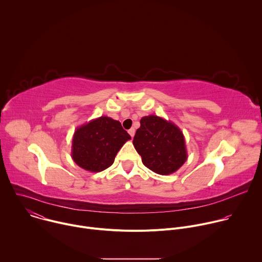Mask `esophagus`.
<instances>
[{"label":"esophagus","instance_id":"obj_1","mask_svg":"<svg viewBox=\"0 0 262 262\" xmlns=\"http://www.w3.org/2000/svg\"><path fill=\"white\" fill-rule=\"evenodd\" d=\"M135 133H136V129L133 127V128H130L129 130H128V134L130 135V137L132 138H134V136H135Z\"/></svg>","mask_w":262,"mask_h":262}]
</instances>
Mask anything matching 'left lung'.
Returning <instances> with one entry per match:
<instances>
[{
  "label": "left lung",
  "mask_w": 262,
  "mask_h": 262,
  "mask_svg": "<svg viewBox=\"0 0 262 262\" xmlns=\"http://www.w3.org/2000/svg\"><path fill=\"white\" fill-rule=\"evenodd\" d=\"M133 144L145 167L160 175L177 171L188 159L180 128L171 121L149 115L140 120Z\"/></svg>",
  "instance_id": "8db88e82"
}]
</instances>
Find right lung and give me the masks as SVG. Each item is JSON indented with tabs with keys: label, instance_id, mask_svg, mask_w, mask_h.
<instances>
[{
	"label": "right lung",
	"instance_id": "right-lung-1",
	"mask_svg": "<svg viewBox=\"0 0 262 262\" xmlns=\"http://www.w3.org/2000/svg\"><path fill=\"white\" fill-rule=\"evenodd\" d=\"M128 140L130 136L119 121L101 116L74 132L71 158L86 171L100 172L114 163L117 152Z\"/></svg>",
	"mask_w": 262,
	"mask_h": 262
}]
</instances>
